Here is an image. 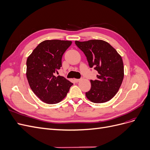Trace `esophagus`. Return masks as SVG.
<instances>
[{"label":"esophagus","mask_w":150,"mask_h":150,"mask_svg":"<svg viewBox=\"0 0 150 150\" xmlns=\"http://www.w3.org/2000/svg\"><path fill=\"white\" fill-rule=\"evenodd\" d=\"M80 80H81L80 79H74V81H75V82H76V83L79 82V81Z\"/></svg>","instance_id":"obj_1"}]
</instances>
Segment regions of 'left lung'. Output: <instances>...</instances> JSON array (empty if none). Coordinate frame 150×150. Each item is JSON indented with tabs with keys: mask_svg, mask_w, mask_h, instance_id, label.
<instances>
[{
	"mask_svg": "<svg viewBox=\"0 0 150 150\" xmlns=\"http://www.w3.org/2000/svg\"><path fill=\"white\" fill-rule=\"evenodd\" d=\"M75 44L87 58L91 68L97 71V79L91 80V88L86 93L94 103H103L114 97L124 78L123 62L120 54L108 42L103 40H89Z\"/></svg>",
	"mask_w": 150,
	"mask_h": 150,
	"instance_id": "1",
	"label": "left lung"
}]
</instances>
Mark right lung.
Returning <instances> with one entry per match:
<instances>
[{
	"mask_svg": "<svg viewBox=\"0 0 150 150\" xmlns=\"http://www.w3.org/2000/svg\"><path fill=\"white\" fill-rule=\"evenodd\" d=\"M72 44L69 40H46L36 47L27 59L26 76L30 87L42 101H61L73 84L63 76H56L62 57Z\"/></svg>",
	"mask_w": 150,
	"mask_h": 150,
	"instance_id": "obj_1",
	"label": "right lung"
}]
</instances>
